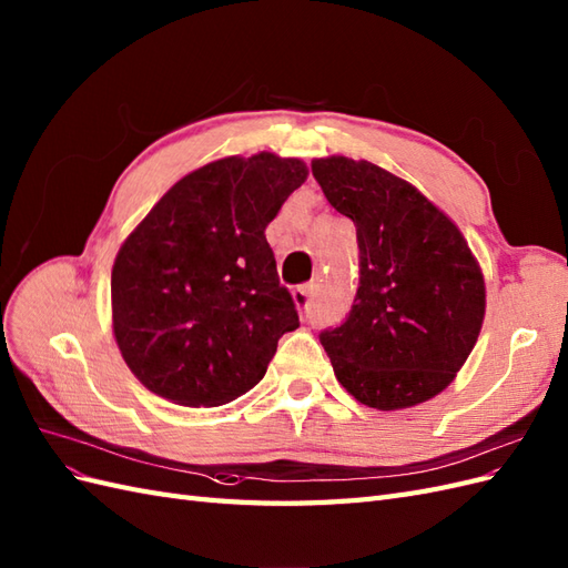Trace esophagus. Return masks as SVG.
<instances>
[{"mask_svg": "<svg viewBox=\"0 0 568 568\" xmlns=\"http://www.w3.org/2000/svg\"><path fill=\"white\" fill-rule=\"evenodd\" d=\"M294 303H296V308H298L301 313L308 311V308H311V288H308V286L294 288Z\"/></svg>", "mask_w": 568, "mask_h": 568, "instance_id": "esophagus-1", "label": "esophagus"}]
</instances>
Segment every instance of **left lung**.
<instances>
[{"instance_id": "1", "label": "left lung", "mask_w": 568, "mask_h": 568, "mask_svg": "<svg viewBox=\"0 0 568 568\" xmlns=\"http://www.w3.org/2000/svg\"><path fill=\"white\" fill-rule=\"evenodd\" d=\"M329 205L356 224L361 282L320 332L342 387L396 410L449 387L485 317V280L458 226L408 181L365 160H313Z\"/></svg>"}]
</instances>
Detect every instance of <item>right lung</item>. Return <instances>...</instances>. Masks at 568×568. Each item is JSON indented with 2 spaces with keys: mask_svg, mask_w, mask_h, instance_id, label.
I'll list each match as a JSON object with an SVG mask.
<instances>
[{
  "mask_svg": "<svg viewBox=\"0 0 568 568\" xmlns=\"http://www.w3.org/2000/svg\"><path fill=\"white\" fill-rule=\"evenodd\" d=\"M308 176L296 158H224L166 191L119 248L112 327L131 373L181 406H222L265 377L301 322L265 239Z\"/></svg>",
  "mask_w": 568,
  "mask_h": 568,
  "instance_id": "1",
  "label": "right lung"
}]
</instances>
